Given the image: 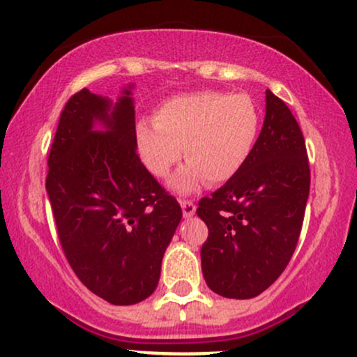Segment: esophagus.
<instances>
[{"instance_id":"esophagus-1","label":"esophagus","mask_w":357,"mask_h":357,"mask_svg":"<svg viewBox=\"0 0 357 357\" xmlns=\"http://www.w3.org/2000/svg\"><path fill=\"white\" fill-rule=\"evenodd\" d=\"M181 208H183V215L184 218H191L192 215L196 213V206L192 202H188V199H181Z\"/></svg>"}]
</instances>
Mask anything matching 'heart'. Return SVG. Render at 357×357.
<instances>
[{"label":"heart","instance_id":"heart-1","mask_svg":"<svg viewBox=\"0 0 357 357\" xmlns=\"http://www.w3.org/2000/svg\"><path fill=\"white\" fill-rule=\"evenodd\" d=\"M258 130L260 110L252 97L208 90L167 99L154 122H139L136 141L141 161L155 178L169 174L184 153L188 165L171 179V188L184 195L203 181H230L252 154Z\"/></svg>","mask_w":357,"mask_h":357}]
</instances>
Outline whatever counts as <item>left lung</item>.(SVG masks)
Wrapping results in <instances>:
<instances>
[{"label": "left lung", "instance_id": "1", "mask_svg": "<svg viewBox=\"0 0 357 357\" xmlns=\"http://www.w3.org/2000/svg\"><path fill=\"white\" fill-rule=\"evenodd\" d=\"M255 147L230 181L199 202L208 227L203 277L228 298L260 296L280 277L297 247L309 198L305 141L285 102L265 92Z\"/></svg>", "mask_w": 357, "mask_h": 357}]
</instances>
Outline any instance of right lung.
Returning a JSON list of instances; mask_svg holds the SVG:
<instances>
[{"instance_id":"1","label":"right lung","mask_w":357,"mask_h":357,"mask_svg":"<svg viewBox=\"0 0 357 357\" xmlns=\"http://www.w3.org/2000/svg\"><path fill=\"white\" fill-rule=\"evenodd\" d=\"M132 87L116 102L87 89L70 97L48 155L47 192L65 257L114 305L154 292L183 216L136 153Z\"/></svg>"}]
</instances>
